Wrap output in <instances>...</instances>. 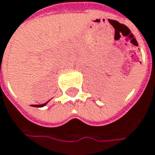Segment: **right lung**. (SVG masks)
<instances>
[{"label": "right lung", "instance_id": "1", "mask_svg": "<svg viewBox=\"0 0 155 155\" xmlns=\"http://www.w3.org/2000/svg\"><path fill=\"white\" fill-rule=\"evenodd\" d=\"M46 104H47V102L43 104H39V105H32V106H33V107H43V106H45Z\"/></svg>", "mask_w": 155, "mask_h": 155}]
</instances>
